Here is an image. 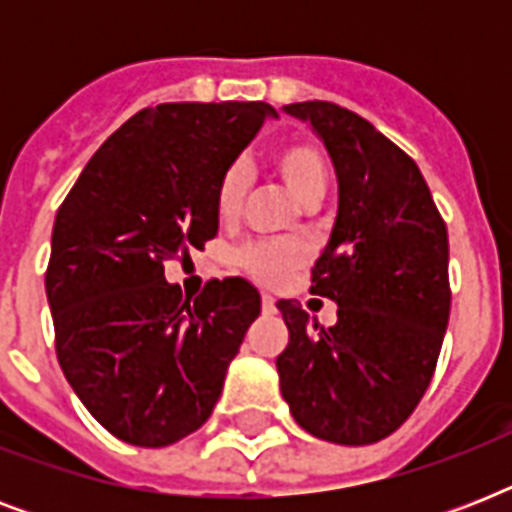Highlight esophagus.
<instances>
[{
  "label": "esophagus",
  "instance_id": "1",
  "mask_svg": "<svg viewBox=\"0 0 512 512\" xmlns=\"http://www.w3.org/2000/svg\"><path fill=\"white\" fill-rule=\"evenodd\" d=\"M276 311V300L271 295H263V313H273Z\"/></svg>",
  "mask_w": 512,
  "mask_h": 512
}]
</instances>
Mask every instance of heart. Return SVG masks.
<instances>
[{
  "instance_id": "heart-1",
  "label": "heart",
  "mask_w": 512,
  "mask_h": 512,
  "mask_svg": "<svg viewBox=\"0 0 512 512\" xmlns=\"http://www.w3.org/2000/svg\"><path fill=\"white\" fill-rule=\"evenodd\" d=\"M271 170L287 185L292 199L303 207H316L329 188V159L313 138H287L271 151ZM247 170L231 164L223 172L215 191V207L220 220H236L247 196ZM303 244L297 241H260L239 252V268L263 287H279L305 265Z\"/></svg>"
}]
</instances>
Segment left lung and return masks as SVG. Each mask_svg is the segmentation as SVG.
<instances>
[{"mask_svg":"<svg viewBox=\"0 0 512 512\" xmlns=\"http://www.w3.org/2000/svg\"><path fill=\"white\" fill-rule=\"evenodd\" d=\"M340 185L337 220L311 271V292L337 303L319 327L279 300L289 345L276 358L281 396L300 428L342 446L374 444L425 396L449 324V236L420 167L348 108L305 100Z\"/></svg>","mask_w":512,"mask_h":512,"instance_id":"obj_1","label":"left lung"}]
</instances>
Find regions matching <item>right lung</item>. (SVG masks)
Wrapping results in <instances>:
<instances>
[{"label": "right lung", "mask_w": 512, "mask_h": 512, "mask_svg": "<svg viewBox=\"0 0 512 512\" xmlns=\"http://www.w3.org/2000/svg\"><path fill=\"white\" fill-rule=\"evenodd\" d=\"M268 103L143 108L95 151L52 225L44 289L55 353L87 412L132 446H170L209 420L260 295L207 281L196 300L164 263L217 236L215 191Z\"/></svg>", "instance_id": "right-lung-1"}]
</instances>
